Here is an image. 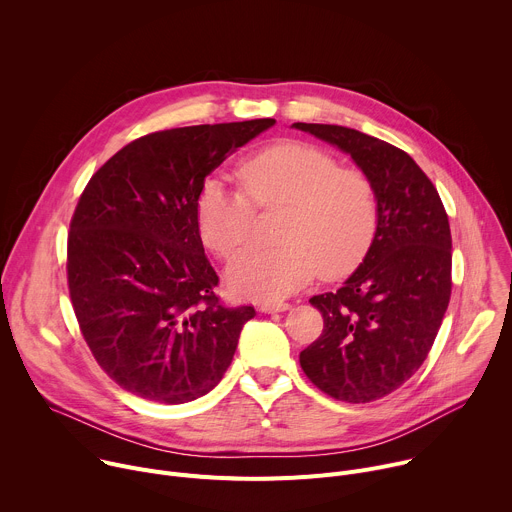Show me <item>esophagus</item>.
I'll use <instances>...</instances> for the list:
<instances>
[{
  "mask_svg": "<svg viewBox=\"0 0 512 512\" xmlns=\"http://www.w3.org/2000/svg\"><path fill=\"white\" fill-rule=\"evenodd\" d=\"M289 310V304L285 302H261L259 304V312L263 314H275V312H285Z\"/></svg>",
  "mask_w": 512,
  "mask_h": 512,
  "instance_id": "34e87169",
  "label": "esophagus"
}]
</instances>
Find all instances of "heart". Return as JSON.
I'll return each mask as SVG.
<instances>
[{
	"label": "heart",
	"mask_w": 512,
	"mask_h": 512,
	"mask_svg": "<svg viewBox=\"0 0 512 512\" xmlns=\"http://www.w3.org/2000/svg\"><path fill=\"white\" fill-rule=\"evenodd\" d=\"M241 186L210 176L196 200L198 231L221 257L237 253L253 233L255 206H283L273 247L255 245L227 269L233 291L251 300H281L318 271L334 279L352 271L373 245L379 200L371 178L304 141H279L239 166ZM252 200L249 201L248 198Z\"/></svg>",
	"instance_id": "1"
}]
</instances>
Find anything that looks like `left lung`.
<instances>
[{
    "mask_svg": "<svg viewBox=\"0 0 512 512\" xmlns=\"http://www.w3.org/2000/svg\"><path fill=\"white\" fill-rule=\"evenodd\" d=\"M340 152L377 190L371 249L340 289L314 296L322 336L300 352L308 379L346 403L399 389L427 358L452 294V233L431 180L395 145L342 125L294 123Z\"/></svg>",
    "mask_w": 512,
    "mask_h": 512,
    "instance_id": "left-lung-1",
    "label": "left lung"
}]
</instances>
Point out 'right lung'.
Wrapping results in <instances>:
<instances>
[{
    "instance_id": "1",
    "label": "right lung",
    "mask_w": 512,
    "mask_h": 512,
    "mask_svg": "<svg viewBox=\"0 0 512 512\" xmlns=\"http://www.w3.org/2000/svg\"><path fill=\"white\" fill-rule=\"evenodd\" d=\"M275 119L143 135L89 180L68 233V289L101 369L125 391L188 403L233 362L251 306L225 308L196 221L208 174Z\"/></svg>"
}]
</instances>
